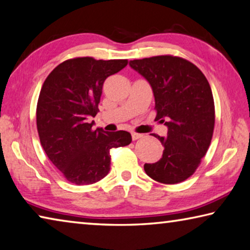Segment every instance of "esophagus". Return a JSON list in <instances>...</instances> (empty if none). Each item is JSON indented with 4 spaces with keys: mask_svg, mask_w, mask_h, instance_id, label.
Segmentation results:
<instances>
[{
    "mask_svg": "<svg viewBox=\"0 0 250 250\" xmlns=\"http://www.w3.org/2000/svg\"><path fill=\"white\" fill-rule=\"evenodd\" d=\"M142 137H143V134H138V133H135V132L132 133L133 141H136V140H138V138H142Z\"/></svg>",
    "mask_w": 250,
    "mask_h": 250,
    "instance_id": "obj_1",
    "label": "esophagus"
}]
</instances>
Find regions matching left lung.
Wrapping results in <instances>:
<instances>
[{
    "label": "left lung",
    "mask_w": 250,
    "mask_h": 250,
    "mask_svg": "<svg viewBox=\"0 0 250 250\" xmlns=\"http://www.w3.org/2000/svg\"><path fill=\"white\" fill-rule=\"evenodd\" d=\"M148 82L155 98L156 120L167 136L153 135L164 146L158 162L145 164L146 174L163 184H177L194 174L210 145L215 106L210 85L202 71L181 57L162 55L129 61Z\"/></svg>",
    "instance_id": "8db88e82"
}]
</instances>
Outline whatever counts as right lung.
<instances>
[{"instance_id": "obj_1", "label": "right lung", "mask_w": 250, "mask_h": 250, "mask_svg": "<svg viewBox=\"0 0 250 250\" xmlns=\"http://www.w3.org/2000/svg\"><path fill=\"white\" fill-rule=\"evenodd\" d=\"M126 65L127 60L77 57L57 65L44 82L36 108L40 141L68 182L101 181L110 169L109 149L132 142L128 132L94 130V122L88 123L97 114L105 80Z\"/></svg>"}]
</instances>
